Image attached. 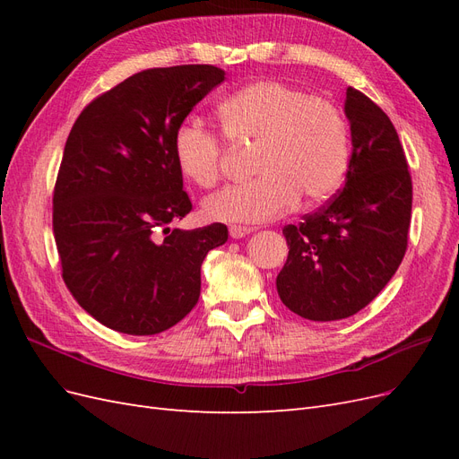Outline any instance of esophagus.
<instances>
[{"instance_id": "1", "label": "esophagus", "mask_w": 459, "mask_h": 459, "mask_svg": "<svg viewBox=\"0 0 459 459\" xmlns=\"http://www.w3.org/2000/svg\"><path fill=\"white\" fill-rule=\"evenodd\" d=\"M253 231H255L253 228H247V226H231L230 228V235L233 239H241V238H245V235L253 233Z\"/></svg>"}]
</instances>
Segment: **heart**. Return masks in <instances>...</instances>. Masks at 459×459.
Returning a JSON list of instances; mask_svg holds the SVG:
<instances>
[{"instance_id":"1","label":"heart","mask_w":459,"mask_h":459,"mask_svg":"<svg viewBox=\"0 0 459 459\" xmlns=\"http://www.w3.org/2000/svg\"><path fill=\"white\" fill-rule=\"evenodd\" d=\"M218 120L233 145H255L251 182L228 186L203 203L206 218L258 224L289 212L300 195L322 203L335 195L351 164V130L341 108L307 90L262 80L221 100ZM179 172L212 187L226 157L224 137L197 118L178 124L172 140Z\"/></svg>"}]
</instances>
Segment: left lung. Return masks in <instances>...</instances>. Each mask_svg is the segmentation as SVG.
I'll list each match as a JSON object with an SVG mask.
<instances>
[{"instance_id": "obj_1", "label": "left lung", "mask_w": 459, "mask_h": 459, "mask_svg": "<svg viewBox=\"0 0 459 459\" xmlns=\"http://www.w3.org/2000/svg\"><path fill=\"white\" fill-rule=\"evenodd\" d=\"M352 157L344 187L297 226L277 273L285 307L312 322L354 316L391 281L408 248L411 176L398 134L379 105L346 90Z\"/></svg>"}]
</instances>
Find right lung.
I'll use <instances>...</instances> for the list:
<instances>
[{
  "instance_id": "1",
  "label": "right lung",
  "mask_w": 459,
  "mask_h": 459,
  "mask_svg": "<svg viewBox=\"0 0 459 459\" xmlns=\"http://www.w3.org/2000/svg\"><path fill=\"white\" fill-rule=\"evenodd\" d=\"M212 65L149 68L82 110L53 191L61 275L97 322L157 335L201 295V264L228 241L224 224L170 230L191 212L172 140L203 97L224 82Z\"/></svg>"
}]
</instances>
